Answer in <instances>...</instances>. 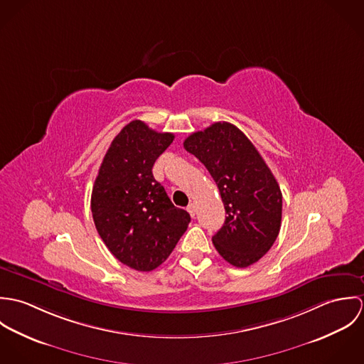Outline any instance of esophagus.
Returning a JSON list of instances; mask_svg holds the SVG:
<instances>
[{"mask_svg":"<svg viewBox=\"0 0 364 364\" xmlns=\"http://www.w3.org/2000/svg\"><path fill=\"white\" fill-rule=\"evenodd\" d=\"M186 210L189 211V214H191L192 217H195V214H196V205H195V203H191V205L186 208Z\"/></svg>","mask_w":364,"mask_h":364,"instance_id":"1","label":"esophagus"}]
</instances>
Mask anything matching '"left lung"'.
I'll list each match as a JSON object with an SVG mask.
<instances>
[{
    "mask_svg": "<svg viewBox=\"0 0 364 364\" xmlns=\"http://www.w3.org/2000/svg\"><path fill=\"white\" fill-rule=\"evenodd\" d=\"M183 147L213 176L225 208V221L213 235L223 259L248 267L272 248L282 223V192L250 139L234 124L217 122L192 133Z\"/></svg>",
    "mask_w": 364,
    "mask_h": 364,
    "instance_id": "left-lung-1",
    "label": "left lung"
}]
</instances>
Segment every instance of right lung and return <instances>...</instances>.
I'll list each match as a JSON object with an SVG mask.
<instances>
[{
	"instance_id": "add662e5",
	"label": "right lung",
	"mask_w": 364,
	"mask_h": 364,
	"mask_svg": "<svg viewBox=\"0 0 364 364\" xmlns=\"http://www.w3.org/2000/svg\"><path fill=\"white\" fill-rule=\"evenodd\" d=\"M173 139L141 120L130 122L113 139L92 188L98 234L116 259L139 272L166 259L191 223L153 175L156 158Z\"/></svg>"
}]
</instances>
